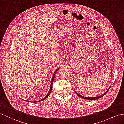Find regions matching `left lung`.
I'll list each match as a JSON object with an SVG mask.
<instances>
[{"instance_id":"1","label":"left lung","mask_w":124,"mask_h":124,"mask_svg":"<svg viewBox=\"0 0 124 124\" xmlns=\"http://www.w3.org/2000/svg\"><path fill=\"white\" fill-rule=\"evenodd\" d=\"M108 91V90H107L105 93L104 94H103L102 95H101V96H97V97H84V96H81V95H80V94H78V93H77V92H75V93L77 94V95H78V96L79 97H81V98H84V99H86V100H97V99H98V98H101V97H102L103 96H104L106 94V93L107 92V91Z\"/></svg>"}]
</instances>
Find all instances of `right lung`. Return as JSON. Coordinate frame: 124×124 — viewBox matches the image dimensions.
Segmentation results:
<instances>
[{
	"label": "right lung",
	"instance_id": "obj_1",
	"mask_svg": "<svg viewBox=\"0 0 124 124\" xmlns=\"http://www.w3.org/2000/svg\"><path fill=\"white\" fill-rule=\"evenodd\" d=\"M58 70H59V69H56V70L55 71L54 73V74H53V76L52 78V81H51V85H50V90H49V92L48 94H47V95H46V96L45 97H44L43 98H42V99H41V100H39V101H32V102H39V101H43V100H45L46 98L47 97H48V96H49V95H50V94L51 93V91H52V87L53 82V81H54V77H55V75L56 73L57 72V71H58Z\"/></svg>",
	"mask_w": 124,
	"mask_h": 124
}]
</instances>
